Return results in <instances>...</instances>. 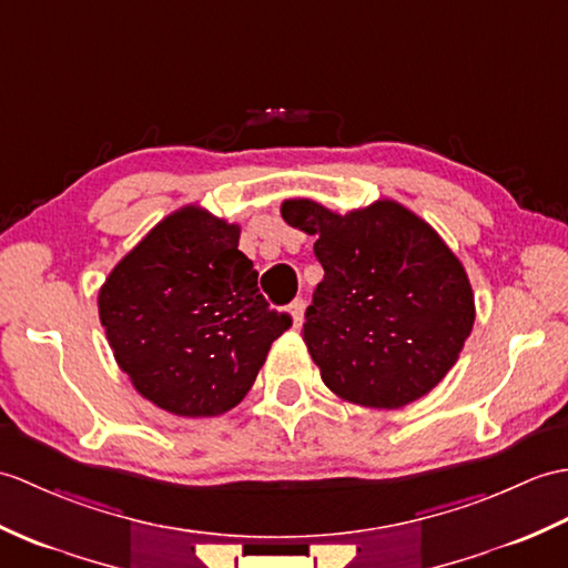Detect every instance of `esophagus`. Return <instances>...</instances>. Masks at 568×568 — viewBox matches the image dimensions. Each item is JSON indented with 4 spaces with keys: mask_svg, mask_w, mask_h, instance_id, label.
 Listing matches in <instances>:
<instances>
[{
    "mask_svg": "<svg viewBox=\"0 0 568 568\" xmlns=\"http://www.w3.org/2000/svg\"><path fill=\"white\" fill-rule=\"evenodd\" d=\"M287 312H290V322H293V328H297L302 324V316H305V300L297 297L290 302Z\"/></svg>",
    "mask_w": 568,
    "mask_h": 568,
    "instance_id": "34e87169",
    "label": "esophagus"
}]
</instances>
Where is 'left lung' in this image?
I'll list each match as a JSON object with an SVG mask.
<instances>
[{
    "label": "left lung",
    "instance_id": "8db88e82",
    "mask_svg": "<svg viewBox=\"0 0 568 568\" xmlns=\"http://www.w3.org/2000/svg\"><path fill=\"white\" fill-rule=\"evenodd\" d=\"M281 215L316 236L324 281L302 338L324 385L371 408H402L428 394L474 326L469 278L440 234L397 201L338 215L293 197Z\"/></svg>",
    "mask_w": 568,
    "mask_h": 568
}]
</instances>
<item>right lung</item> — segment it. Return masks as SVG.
Masks as SVG:
<instances>
[{
  "instance_id": "obj_1",
  "label": "right lung",
  "mask_w": 568,
  "mask_h": 568,
  "mask_svg": "<svg viewBox=\"0 0 568 568\" xmlns=\"http://www.w3.org/2000/svg\"><path fill=\"white\" fill-rule=\"evenodd\" d=\"M240 224L197 205L164 217L99 290L115 363L164 412L220 416L240 404L290 316L268 307Z\"/></svg>"
}]
</instances>
